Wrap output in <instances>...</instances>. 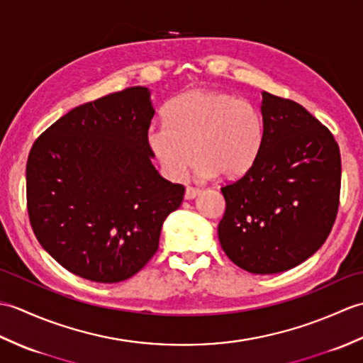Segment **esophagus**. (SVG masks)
Segmentation results:
<instances>
[{"instance_id":"1","label":"esophagus","mask_w":363,"mask_h":363,"mask_svg":"<svg viewBox=\"0 0 363 363\" xmlns=\"http://www.w3.org/2000/svg\"><path fill=\"white\" fill-rule=\"evenodd\" d=\"M198 195H201V190L196 189V187H187L186 189V199H194Z\"/></svg>"}]
</instances>
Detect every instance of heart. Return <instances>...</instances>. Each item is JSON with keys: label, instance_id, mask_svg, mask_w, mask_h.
<instances>
[{"label": "heart", "instance_id": "obj_1", "mask_svg": "<svg viewBox=\"0 0 363 363\" xmlns=\"http://www.w3.org/2000/svg\"><path fill=\"white\" fill-rule=\"evenodd\" d=\"M165 123L146 133V145L172 179H184L196 157L195 174L235 179L256 164L265 137L259 107L226 91L190 90L165 106Z\"/></svg>", "mask_w": 363, "mask_h": 363}]
</instances>
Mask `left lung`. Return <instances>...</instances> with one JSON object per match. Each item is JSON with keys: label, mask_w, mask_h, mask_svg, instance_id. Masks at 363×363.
Masks as SVG:
<instances>
[{"label": "left lung", "mask_w": 363, "mask_h": 363, "mask_svg": "<svg viewBox=\"0 0 363 363\" xmlns=\"http://www.w3.org/2000/svg\"><path fill=\"white\" fill-rule=\"evenodd\" d=\"M262 96L264 145L250 172L221 187L218 238L237 267L273 274L326 242L340 204L342 160L333 133L303 106Z\"/></svg>", "instance_id": "8db88e82"}]
</instances>
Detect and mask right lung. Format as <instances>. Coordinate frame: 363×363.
<instances>
[{
	"mask_svg": "<svg viewBox=\"0 0 363 363\" xmlns=\"http://www.w3.org/2000/svg\"><path fill=\"white\" fill-rule=\"evenodd\" d=\"M152 117L150 90L129 87L74 107L30 148V228L70 273L121 282L156 254L162 223L186 189L151 164L146 133Z\"/></svg>",
	"mask_w": 363,
	"mask_h": 363,
	"instance_id": "1",
	"label": "right lung"
}]
</instances>
